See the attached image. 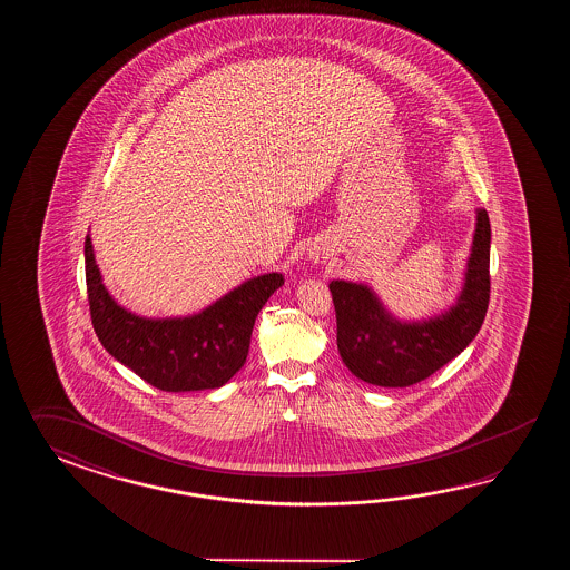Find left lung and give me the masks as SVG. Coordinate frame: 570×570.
<instances>
[{
  "label": "left lung",
  "instance_id": "left-lung-1",
  "mask_svg": "<svg viewBox=\"0 0 570 570\" xmlns=\"http://www.w3.org/2000/svg\"><path fill=\"white\" fill-rule=\"evenodd\" d=\"M489 248L491 224L481 207L461 297L450 312L428 322L401 324L368 287L332 281L336 342L352 375L379 387H410L459 356L483 326L489 307Z\"/></svg>",
  "mask_w": 570,
  "mask_h": 570
}]
</instances>
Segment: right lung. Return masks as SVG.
I'll return each instance as SVG.
<instances>
[{
	"mask_svg": "<svg viewBox=\"0 0 570 570\" xmlns=\"http://www.w3.org/2000/svg\"><path fill=\"white\" fill-rule=\"evenodd\" d=\"M86 281L91 324L104 348L153 387L177 393L222 387L243 368L256 315L283 275L246 281L191 317L146 320L109 297L87 236Z\"/></svg>",
	"mask_w": 570,
	"mask_h": 570,
	"instance_id": "obj_1",
	"label": "right lung"
}]
</instances>
